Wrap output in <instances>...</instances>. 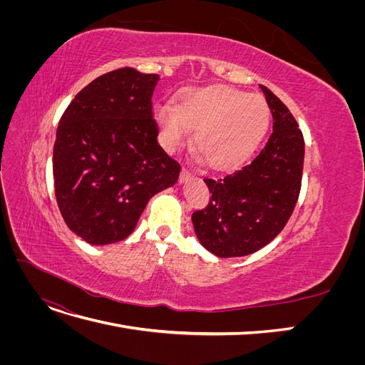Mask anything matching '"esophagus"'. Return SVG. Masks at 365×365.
<instances>
[{
	"label": "esophagus",
	"mask_w": 365,
	"mask_h": 365,
	"mask_svg": "<svg viewBox=\"0 0 365 365\" xmlns=\"http://www.w3.org/2000/svg\"><path fill=\"white\" fill-rule=\"evenodd\" d=\"M193 176V173L189 170V169H182L181 170V176H180V182H185V181H189L190 178Z\"/></svg>",
	"instance_id": "esophagus-1"
}]
</instances>
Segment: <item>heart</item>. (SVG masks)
<instances>
[{
    "instance_id": "obj_1",
    "label": "heart",
    "mask_w": 365,
    "mask_h": 365,
    "mask_svg": "<svg viewBox=\"0 0 365 365\" xmlns=\"http://www.w3.org/2000/svg\"><path fill=\"white\" fill-rule=\"evenodd\" d=\"M269 117L268 103L260 96L227 85L187 88L176 106L155 109L164 149L181 148L195 129L193 148L213 170H231L244 163L259 146Z\"/></svg>"
}]
</instances>
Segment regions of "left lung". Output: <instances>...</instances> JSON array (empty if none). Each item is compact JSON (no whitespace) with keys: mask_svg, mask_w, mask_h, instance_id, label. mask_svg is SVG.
Instances as JSON below:
<instances>
[{"mask_svg":"<svg viewBox=\"0 0 365 365\" xmlns=\"http://www.w3.org/2000/svg\"><path fill=\"white\" fill-rule=\"evenodd\" d=\"M272 113V134L250 164L205 178L212 200L192 215L202 247L217 257L248 256L268 245L288 224L302 189L304 138L280 98L260 85Z\"/></svg>","mask_w":365,"mask_h":365,"instance_id":"8db88e82","label":"left lung"}]
</instances>
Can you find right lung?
I'll list each match as a JSON object with an SVG mask.
<instances>
[{
  "mask_svg": "<svg viewBox=\"0 0 365 365\" xmlns=\"http://www.w3.org/2000/svg\"><path fill=\"white\" fill-rule=\"evenodd\" d=\"M158 74L125 67L88 83L65 109L53 149L54 195L68 228L91 245L134 231L181 165L158 145L152 94Z\"/></svg>",
  "mask_w": 365,
  "mask_h": 365,
  "instance_id": "obj_1",
  "label": "right lung"
}]
</instances>
